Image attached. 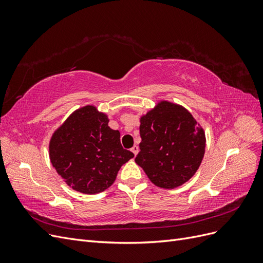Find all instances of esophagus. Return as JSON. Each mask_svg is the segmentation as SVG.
Listing matches in <instances>:
<instances>
[{"label": "esophagus", "instance_id": "obj_1", "mask_svg": "<svg viewBox=\"0 0 263 263\" xmlns=\"http://www.w3.org/2000/svg\"><path fill=\"white\" fill-rule=\"evenodd\" d=\"M130 150H132V153H133L135 156H137L138 151H139V148H138V146H134Z\"/></svg>", "mask_w": 263, "mask_h": 263}]
</instances>
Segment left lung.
<instances>
[{
  "label": "left lung",
  "instance_id": "8db88e82",
  "mask_svg": "<svg viewBox=\"0 0 263 263\" xmlns=\"http://www.w3.org/2000/svg\"><path fill=\"white\" fill-rule=\"evenodd\" d=\"M135 161L157 186L173 189L194 176L205 153V134L182 106L161 102L140 119Z\"/></svg>",
  "mask_w": 263,
  "mask_h": 263
}]
</instances>
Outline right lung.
<instances>
[{"label": "right lung", "instance_id": "add662e5", "mask_svg": "<svg viewBox=\"0 0 263 263\" xmlns=\"http://www.w3.org/2000/svg\"><path fill=\"white\" fill-rule=\"evenodd\" d=\"M93 106L78 109L53 134L50 160L69 186L95 194L113 184L121 166L134 157L123 148L121 134Z\"/></svg>", "mask_w": 263, "mask_h": 263}]
</instances>
